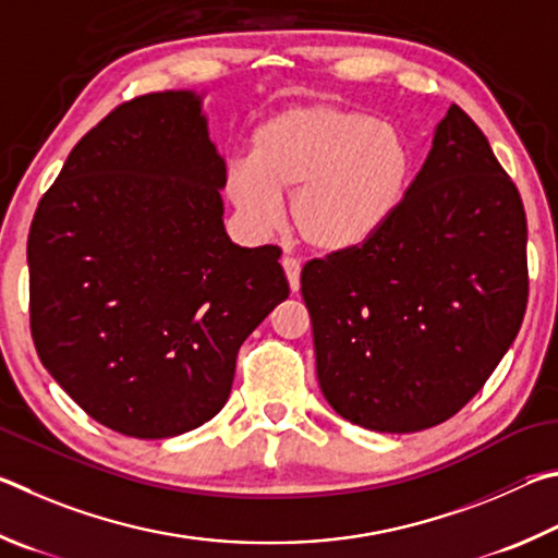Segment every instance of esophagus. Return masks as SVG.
I'll return each instance as SVG.
<instances>
[{
	"instance_id": "1",
	"label": "esophagus",
	"mask_w": 558,
	"mask_h": 558,
	"mask_svg": "<svg viewBox=\"0 0 558 558\" xmlns=\"http://www.w3.org/2000/svg\"><path fill=\"white\" fill-rule=\"evenodd\" d=\"M281 267H284V274H287V279H289L291 291H299L301 262L296 257H291V254H284V257H281Z\"/></svg>"
}]
</instances>
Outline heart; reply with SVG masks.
Segmentation results:
<instances>
[{"label": "heart", "instance_id": "heart-1", "mask_svg": "<svg viewBox=\"0 0 558 558\" xmlns=\"http://www.w3.org/2000/svg\"><path fill=\"white\" fill-rule=\"evenodd\" d=\"M412 181V149L392 124L333 105H299L271 114L252 134V156L232 161L225 191L254 232L281 220L326 254L363 247L387 228Z\"/></svg>", "mask_w": 558, "mask_h": 558}]
</instances>
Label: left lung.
Wrapping results in <instances>:
<instances>
[{"label": "left lung", "mask_w": 558, "mask_h": 558, "mask_svg": "<svg viewBox=\"0 0 558 558\" xmlns=\"http://www.w3.org/2000/svg\"><path fill=\"white\" fill-rule=\"evenodd\" d=\"M526 294L520 191L451 105L387 228L301 271L320 392L369 432L444 424L510 350Z\"/></svg>", "instance_id": "8db88e82"}]
</instances>
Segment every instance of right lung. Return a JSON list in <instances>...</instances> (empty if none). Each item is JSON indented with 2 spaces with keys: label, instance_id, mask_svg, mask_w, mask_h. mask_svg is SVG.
I'll return each instance as SVG.
<instances>
[{
  "label": "right lung",
  "instance_id": "add662e5",
  "mask_svg": "<svg viewBox=\"0 0 558 558\" xmlns=\"http://www.w3.org/2000/svg\"><path fill=\"white\" fill-rule=\"evenodd\" d=\"M222 185L201 95L163 90L114 107L38 201L26 247L36 353L117 434L210 422L244 338L289 296L281 250L225 232Z\"/></svg>",
  "mask_w": 558,
  "mask_h": 558
}]
</instances>
